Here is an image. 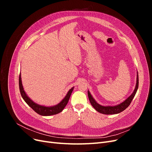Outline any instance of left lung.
<instances>
[{"label": "left lung", "mask_w": 152, "mask_h": 152, "mask_svg": "<svg viewBox=\"0 0 152 152\" xmlns=\"http://www.w3.org/2000/svg\"><path fill=\"white\" fill-rule=\"evenodd\" d=\"M138 85H139V79H138V73L137 72V79H136V84L135 89L133 91V93L131 94L130 96L123 102L122 103L118 104L115 106H102L98 104L96 102V100L93 98V96L91 94L90 92L87 91V94H88L89 99L90 101V103L91 105L93 106V108L96 110V111L106 115H112V114H117L122 112L124 110H126L129 106L130 105L132 99L134 98V96L136 93V91L138 89Z\"/></svg>", "instance_id": "obj_1"}]
</instances>
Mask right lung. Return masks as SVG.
I'll list each match as a JSON object with an SVG mask.
<instances>
[{
	"mask_svg": "<svg viewBox=\"0 0 152 152\" xmlns=\"http://www.w3.org/2000/svg\"><path fill=\"white\" fill-rule=\"evenodd\" d=\"M19 87L21 95L25 102L27 103V104H28L29 107H30L33 109L36 113H37L38 114L42 116L53 115H56L62 112L64 108H65L66 107V105L67 104L69 99H70V97L71 96V94L73 90V88H74V87H72V89L69 90L68 93L65 96V97L64 98L61 102L58 104L53 106V107H45V106L40 105L38 104L37 103H35L28 97V96H27L22 85L21 73L20 74L19 77Z\"/></svg>",
	"mask_w": 152,
	"mask_h": 152,
	"instance_id": "add662e5",
	"label": "right lung"
}]
</instances>
